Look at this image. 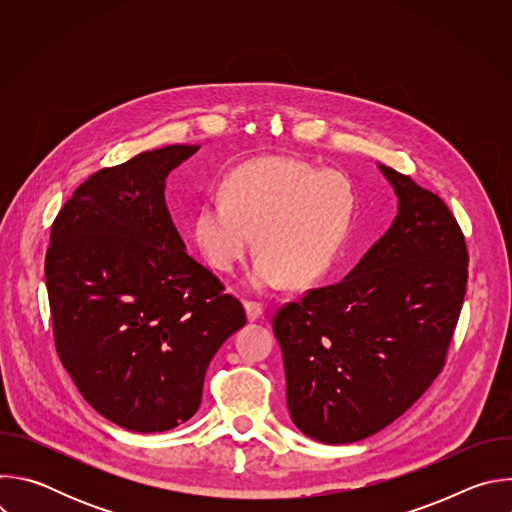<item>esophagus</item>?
Instances as JSON below:
<instances>
[{"label": "esophagus", "instance_id": "34e87169", "mask_svg": "<svg viewBox=\"0 0 512 512\" xmlns=\"http://www.w3.org/2000/svg\"><path fill=\"white\" fill-rule=\"evenodd\" d=\"M245 314H247L249 322H255V320L263 318V308L253 304V302H245Z\"/></svg>", "mask_w": 512, "mask_h": 512}]
</instances>
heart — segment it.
Instances as JSON below:
<instances>
[{
  "instance_id": "heart-1",
  "label": "heart",
  "mask_w": 512,
  "mask_h": 512,
  "mask_svg": "<svg viewBox=\"0 0 512 512\" xmlns=\"http://www.w3.org/2000/svg\"><path fill=\"white\" fill-rule=\"evenodd\" d=\"M354 212L350 182L294 158H257L237 166L223 196L206 198L192 216V241L218 271L229 273L253 249L259 255L245 279L267 296L289 279L318 281L336 261Z\"/></svg>"
}]
</instances>
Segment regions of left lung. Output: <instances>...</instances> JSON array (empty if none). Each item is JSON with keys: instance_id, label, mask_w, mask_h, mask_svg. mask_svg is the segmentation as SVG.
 Returning a JSON list of instances; mask_svg holds the SVG:
<instances>
[{"instance_id": "left-lung-1", "label": "left lung", "mask_w": 512, "mask_h": 512, "mask_svg": "<svg viewBox=\"0 0 512 512\" xmlns=\"http://www.w3.org/2000/svg\"><path fill=\"white\" fill-rule=\"evenodd\" d=\"M379 170L397 196L389 231L342 281L273 318L291 421L332 446L381 431L425 393L466 294V241L444 200Z\"/></svg>"}]
</instances>
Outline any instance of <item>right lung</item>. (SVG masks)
Here are the masks:
<instances>
[{
  "label": "right lung",
  "instance_id": "add662e5",
  "mask_svg": "<svg viewBox=\"0 0 512 512\" xmlns=\"http://www.w3.org/2000/svg\"><path fill=\"white\" fill-rule=\"evenodd\" d=\"M198 150L166 145L95 172L50 233L58 356L95 411L137 433L174 429L198 411L212 356L247 322L186 253L166 204V178Z\"/></svg>",
  "mask_w": 512,
  "mask_h": 512
}]
</instances>
